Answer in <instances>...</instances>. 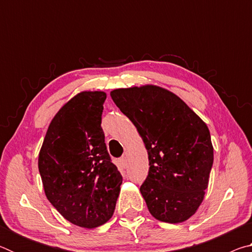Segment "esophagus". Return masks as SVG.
Masks as SVG:
<instances>
[{
  "instance_id": "1",
  "label": "esophagus",
  "mask_w": 252,
  "mask_h": 252,
  "mask_svg": "<svg viewBox=\"0 0 252 252\" xmlns=\"http://www.w3.org/2000/svg\"><path fill=\"white\" fill-rule=\"evenodd\" d=\"M119 163H120L121 167L126 168V165H127V160H126V157L123 156L122 158H120V160H119Z\"/></svg>"
}]
</instances>
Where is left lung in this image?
<instances>
[{"label": "left lung", "mask_w": 252, "mask_h": 252, "mask_svg": "<svg viewBox=\"0 0 252 252\" xmlns=\"http://www.w3.org/2000/svg\"><path fill=\"white\" fill-rule=\"evenodd\" d=\"M110 95L147 149L150 168L140 192L149 212L162 222H185L202 203L210 177L213 146L207 125L159 85L116 89Z\"/></svg>", "instance_id": "8db88e82"}]
</instances>
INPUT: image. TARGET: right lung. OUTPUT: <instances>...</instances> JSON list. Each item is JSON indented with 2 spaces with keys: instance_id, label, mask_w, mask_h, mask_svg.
I'll list each match as a JSON object with an SVG mask.
<instances>
[{
  "instance_id": "1",
  "label": "right lung",
  "mask_w": 252,
  "mask_h": 252,
  "mask_svg": "<svg viewBox=\"0 0 252 252\" xmlns=\"http://www.w3.org/2000/svg\"><path fill=\"white\" fill-rule=\"evenodd\" d=\"M105 99L103 91L71 97L51 121L37 161L46 198L63 218L85 229L111 219L122 185L101 127Z\"/></svg>"
}]
</instances>
